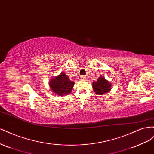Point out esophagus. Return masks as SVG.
<instances>
[{
    "label": "esophagus",
    "instance_id": "obj_1",
    "mask_svg": "<svg viewBox=\"0 0 154 154\" xmlns=\"http://www.w3.org/2000/svg\"><path fill=\"white\" fill-rule=\"evenodd\" d=\"M86 76H85V75H82V76H81V80H86Z\"/></svg>",
    "mask_w": 154,
    "mask_h": 154
}]
</instances>
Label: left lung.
Segmentation results:
<instances>
[{
	"mask_svg": "<svg viewBox=\"0 0 154 154\" xmlns=\"http://www.w3.org/2000/svg\"><path fill=\"white\" fill-rule=\"evenodd\" d=\"M93 88L97 94L101 95L111 90V84L101 76L96 81L93 82Z\"/></svg>",
	"mask_w": 154,
	"mask_h": 154,
	"instance_id": "left-lung-1",
	"label": "left lung"
}]
</instances>
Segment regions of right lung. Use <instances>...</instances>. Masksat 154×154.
<instances>
[{
	"label": "right lung",
	"instance_id": "obj_1",
	"mask_svg": "<svg viewBox=\"0 0 154 154\" xmlns=\"http://www.w3.org/2000/svg\"><path fill=\"white\" fill-rule=\"evenodd\" d=\"M74 82L70 81L65 73L55 77L50 81V87L55 94L59 95H67L71 93Z\"/></svg>",
	"mask_w": 154,
	"mask_h": 154
}]
</instances>
